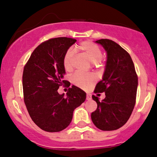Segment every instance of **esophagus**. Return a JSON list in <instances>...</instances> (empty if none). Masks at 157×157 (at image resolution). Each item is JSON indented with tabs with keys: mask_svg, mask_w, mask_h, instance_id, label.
<instances>
[{
	"mask_svg": "<svg viewBox=\"0 0 157 157\" xmlns=\"http://www.w3.org/2000/svg\"><path fill=\"white\" fill-rule=\"evenodd\" d=\"M91 98H92V97H91V94H86V100H91Z\"/></svg>",
	"mask_w": 157,
	"mask_h": 157,
	"instance_id": "obj_1",
	"label": "esophagus"
}]
</instances>
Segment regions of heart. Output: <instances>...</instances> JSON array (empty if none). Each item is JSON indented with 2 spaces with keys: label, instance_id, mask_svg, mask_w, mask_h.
<instances>
[{
  "label": "heart",
  "instance_id": "b5f03b06",
  "mask_svg": "<svg viewBox=\"0 0 157 157\" xmlns=\"http://www.w3.org/2000/svg\"><path fill=\"white\" fill-rule=\"evenodd\" d=\"M82 55H84L96 68H101L103 66L102 52L97 44L90 41H85L77 47ZM74 55L72 50L69 49L66 52L63 58V66L66 71H72L73 68ZM95 81L94 75L90 74L75 73L72 76L73 83L82 89H88Z\"/></svg>",
  "mask_w": 157,
  "mask_h": 157
}]
</instances>
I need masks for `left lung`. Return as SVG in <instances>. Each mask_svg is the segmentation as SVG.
I'll return each mask as SVG.
<instances>
[{
	"mask_svg": "<svg viewBox=\"0 0 157 157\" xmlns=\"http://www.w3.org/2000/svg\"><path fill=\"white\" fill-rule=\"evenodd\" d=\"M95 42L104 48L107 59L102 79L94 92H105L106 97L100 101L92 95L98 107L91 113V120L98 129L112 131L123 127L131 116L136 104L138 76L129 54L120 45L107 39Z\"/></svg>",
	"mask_w": 157,
	"mask_h": 157,
	"instance_id": "1",
	"label": "left lung"
}]
</instances>
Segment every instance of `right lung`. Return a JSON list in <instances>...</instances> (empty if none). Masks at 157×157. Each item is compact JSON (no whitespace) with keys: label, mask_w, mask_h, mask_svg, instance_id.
<instances>
[{"label":"right lung","mask_w":157,"mask_h":157,"mask_svg":"<svg viewBox=\"0 0 157 157\" xmlns=\"http://www.w3.org/2000/svg\"><path fill=\"white\" fill-rule=\"evenodd\" d=\"M76 41L57 37L43 42L34 49L23 68L26 108L34 123L46 132H57L66 128L72 121L73 111L86 100V93L74 85L66 96L57 91L61 86L71 85L63 80V58Z\"/></svg>","instance_id":"obj_1"}]
</instances>
